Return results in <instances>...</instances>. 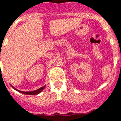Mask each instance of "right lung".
Returning a JSON list of instances; mask_svg holds the SVG:
<instances>
[{"label": "right lung", "instance_id": "add662e5", "mask_svg": "<svg viewBox=\"0 0 121 121\" xmlns=\"http://www.w3.org/2000/svg\"><path fill=\"white\" fill-rule=\"evenodd\" d=\"M44 86H43V87H41V88H40V89H37V90H36V91H30V92H23V91H18V90H17L16 89H14V87H13V88H14V89H15V90H17V91H19V92H21V93H23V94H25V95H37V94H39V93H40L44 89Z\"/></svg>", "mask_w": 121, "mask_h": 121}]
</instances>
